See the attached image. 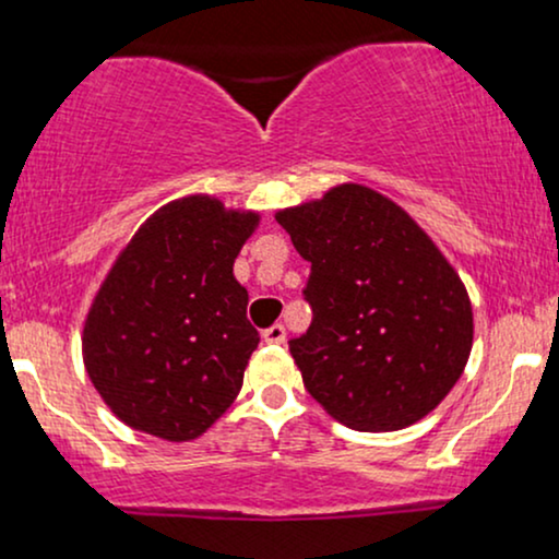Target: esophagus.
Here are the masks:
<instances>
[{"instance_id":"1","label":"esophagus","mask_w":559,"mask_h":559,"mask_svg":"<svg viewBox=\"0 0 559 559\" xmlns=\"http://www.w3.org/2000/svg\"><path fill=\"white\" fill-rule=\"evenodd\" d=\"M262 338H265L267 344H284L286 342V329L281 323L271 325V329L262 331Z\"/></svg>"}]
</instances>
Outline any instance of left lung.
Returning <instances> with one entry per match:
<instances>
[{
    "mask_svg": "<svg viewBox=\"0 0 559 559\" xmlns=\"http://www.w3.org/2000/svg\"><path fill=\"white\" fill-rule=\"evenodd\" d=\"M275 221L310 262L312 323L288 349L312 400L355 431L426 418L473 346L465 284L431 236L360 183L333 186Z\"/></svg>",
    "mask_w": 559,
    "mask_h": 559,
    "instance_id": "left-lung-1",
    "label": "left lung"
}]
</instances>
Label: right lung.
I'll return each mask as SVG.
<instances>
[{
	"mask_svg": "<svg viewBox=\"0 0 559 559\" xmlns=\"http://www.w3.org/2000/svg\"><path fill=\"white\" fill-rule=\"evenodd\" d=\"M252 210L191 194L146 217L112 262L83 323V365L126 426L191 441L234 404L260 333L234 260Z\"/></svg>",
	"mask_w": 559,
	"mask_h": 559,
	"instance_id": "obj_1",
	"label": "right lung"
}]
</instances>
